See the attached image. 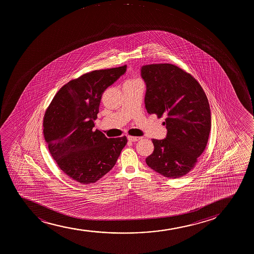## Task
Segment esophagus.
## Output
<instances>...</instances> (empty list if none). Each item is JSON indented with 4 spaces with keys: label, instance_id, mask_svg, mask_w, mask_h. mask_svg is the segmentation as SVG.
<instances>
[{
    "label": "esophagus",
    "instance_id": "1",
    "mask_svg": "<svg viewBox=\"0 0 254 254\" xmlns=\"http://www.w3.org/2000/svg\"><path fill=\"white\" fill-rule=\"evenodd\" d=\"M141 138H142V137L127 136V139H128L129 141H131V142H136V141H138V140L141 139Z\"/></svg>",
    "mask_w": 254,
    "mask_h": 254
}]
</instances>
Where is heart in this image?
<instances>
[{
    "label": "heart",
    "mask_w": 254,
    "mask_h": 254,
    "mask_svg": "<svg viewBox=\"0 0 254 254\" xmlns=\"http://www.w3.org/2000/svg\"><path fill=\"white\" fill-rule=\"evenodd\" d=\"M136 82H139V81H138V80H137V79L128 80V81H127V83H136Z\"/></svg>",
    "instance_id": "obj_1"
}]
</instances>
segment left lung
Here are the masks:
<instances>
[{
  "label": "left lung",
  "mask_w": 254,
  "mask_h": 254,
  "mask_svg": "<svg viewBox=\"0 0 254 254\" xmlns=\"http://www.w3.org/2000/svg\"><path fill=\"white\" fill-rule=\"evenodd\" d=\"M146 83L144 103L148 114L160 118L166 138L153 139V154L146 158L152 170L168 178H179L194 168L208 143L211 129L208 100L197 80L178 66L150 64L141 67Z\"/></svg>",
  "instance_id": "obj_1"
}]
</instances>
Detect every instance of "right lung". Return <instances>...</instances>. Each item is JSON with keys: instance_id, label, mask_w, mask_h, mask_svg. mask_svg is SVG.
Here are the masks:
<instances>
[{"instance_id": "add662e5", "label": "right lung", "mask_w": 254, "mask_h": 254, "mask_svg": "<svg viewBox=\"0 0 254 254\" xmlns=\"http://www.w3.org/2000/svg\"><path fill=\"white\" fill-rule=\"evenodd\" d=\"M127 66L96 70L71 80L53 98L44 117V136L61 170L82 184L94 183L114 167L127 137L108 138L93 130L100 100Z\"/></svg>"}]
</instances>
